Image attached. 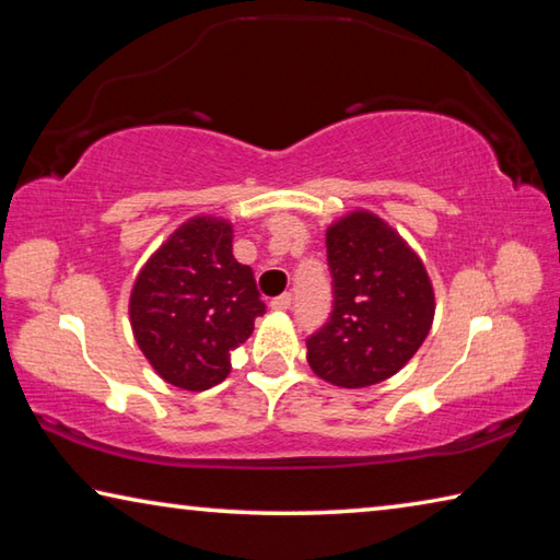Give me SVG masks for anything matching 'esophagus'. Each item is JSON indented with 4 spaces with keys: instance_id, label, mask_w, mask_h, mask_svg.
I'll return each instance as SVG.
<instances>
[{
    "instance_id": "esophagus-1",
    "label": "esophagus",
    "mask_w": 560,
    "mask_h": 560,
    "mask_svg": "<svg viewBox=\"0 0 560 560\" xmlns=\"http://www.w3.org/2000/svg\"><path fill=\"white\" fill-rule=\"evenodd\" d=\"M271 308L273 311H289L291 308V293H281V296L271 299Z\"/></svg>"
}]
</instances>
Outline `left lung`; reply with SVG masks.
I'll use <instances>...</instances> for the list:
<instances>
[{
	"label": "left lung",
	"instance_id": "8db88e82",
	"mask_svg": "<svg viewBox=\"0 0 560 560\" xmlns=\"http://www.w3.org/2000/svg\"><path fill=\"white\" fill-rule=\"evenodd\" d=\"M334 311L306 340L326 383L368 387L393 377L424 343L434 291L422 259L381 217L355 210L326 230Z\"/></svg>",
	"mask_w": 560,
	"mask_h": 560
}]
</instances>
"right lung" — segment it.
<instances>
[{
	"mask_svg": "<svg viewBox=\"0 0 560 560\" xmlns=\"http://www.w3.org/2000/svg\"><path fill=\"white\" fill-rule=\"evenodd\" d=\"M232 224L200 214L179 224L145 261L130 291L138 348L165 383L210 390L232 371V350L267 306L254 271L232 254Z\"/></svg>",
	"mask_w": 560,
	"mask_h": 560,
	"instance_id": "add662e5",
	"label": "right lung"
}]
</instances>
